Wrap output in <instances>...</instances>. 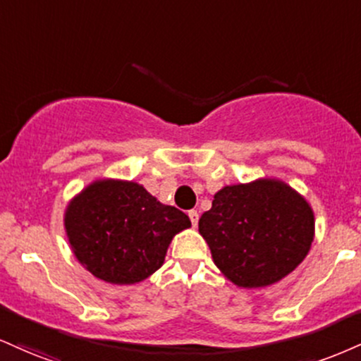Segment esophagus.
<instances>
[{
	"label": "esophagus",
	"instance_id": "1",
	"mask_svg": "<svg viewBox=\"0 0 361 361\" xmlns=\"http://www.w3.org/2000/svg\"><path fill=\"white\" fill-rule=\"evenodd\" d=\"M188 216H190V220H192L193 227H197V225H198V219H200L198 212H197V210H190V212H188Z\"/></svg>",
	"mask_w": 361,
	"mask_h": 361
}]
</instances>
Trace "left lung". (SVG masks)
<instances>
[{"label":"left lung","mask_w":361,"mask_h":361,"mask_svg":"<svg viewBox=\"0 0 361 361\" xmlns=\"http://www.w3.org/2000/svg\"><path fill=\"white\" fill-rule=\"evenodd\" d=\"M198 232L230 282L267 288L305 260L314 238V212L288 183L259 178L219 190Z\"/></svg>","instance_id":"obj_1"}]
</instances>
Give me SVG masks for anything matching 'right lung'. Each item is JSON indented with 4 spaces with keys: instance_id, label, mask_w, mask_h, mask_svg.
Returning <instances> with one entry per match:
<instances>
[{
    "instance_id": "add662e5",
    "label": "right lung",
    "mask_w": 361,
    "mask_h": 361,
    "mask_svg": "<svg viewBox=\"0 0 361 361\" xmlns=\"http://www.w3.org/2000/svg\"><path fill=\"white\" fill-rule=\"evenodd\" d=\"M63 225L73 255L90 274L131 286L163 266L173 237L192 222L136 181L101 178L68 202Z\"/></svg>"
}]
</instances>
